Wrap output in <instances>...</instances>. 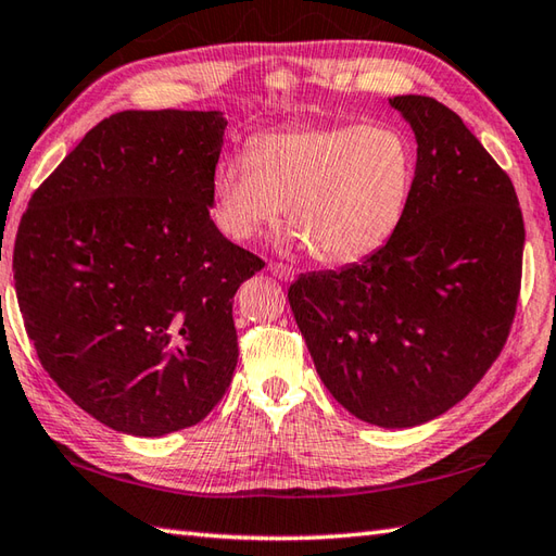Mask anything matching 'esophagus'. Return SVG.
<instances>
[{
  "mask_svg": "<svg viewBox=\"0 0 556 556\" xmlns=\"http://www.w3.org/2000/svg\"><path fill=\"white\" fill-rule=\"evenodd\" d=\"M270 274H274L278 280H292L294 278V268L288 264H280V262H270Z\"/></svg>",
  "mask_w": 556,
  "mask_h": 556,
  "instance_id": "esophagus-1",
  "label": "esophagus"
}]
</instances>
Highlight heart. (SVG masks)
<instances>
[{
    "instance_id": "b5f03b06",
    "label": "heart",
    "mask_w": 556,
    "mask_h": 556,
    "mask_svg": "<svg viewBox=\"0 0 556 556\" xmlns=\"http://www.w3.org/2000/svg\"><path fill=\"white\" fill-rule=\"evenodd\" d=\"M414 152L386 126H294L258 135L247 159L216 170L214 220L230 240H252L286 212L292 236L320 264L371 256L400 228L414 182Z\"/></svg>"
}]
</instances>
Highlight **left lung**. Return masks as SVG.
Instances as JSON below:
<instances>
[{"instance_id":"obj_1","label":"left lung","mask_w":556,"mask_h":556,"mask_svg":"<svg viewBox=\"0 0 556 556\" xmlns=\"http://www.w3.org/2000/svg\"><path fill=\"white\" fill-rule=\"evenodd\" d=\"M390 106L418 142L400 228L362 264L300 276L288 298L332 397L409 428L462 402L507 344L526 230L511 178L459 114L424 94Z\"/></svg>"}]
</instances>
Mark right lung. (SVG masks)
I'll list each match as a JSON object with an SVG mask.
<instances>
[{
    "mask_svg": "<svg viewBox=\"0 0 556 556\" xmlns=\"http://www.w3.org/2000/svg\"><path fill=\"white\" fill-rule=\"evenodd\" d=\"M226 126L218 111H118L21 216L14 280L37 359L121 433L200 424L236 374L232 298L264 258L208 216Z\"/></svg>",
    "mask_w": 556,
    "mask_h": 556,
    "instance_id": "1",
    "label": "right lung"
}]
</instances>
